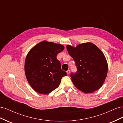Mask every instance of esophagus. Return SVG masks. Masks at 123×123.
<instances>
[{
	"instance_id": "34e87169",
	"label": "esophagus",
	"mask_w": 123,
	"mask_h": 123,
	"mask_svg": "<svg viewBox=\"0 0 123 123\" xmlns=\"http://www.w3.org/2000/svg\"><path fill=\"white\" fill-rule=\"evenodd\" d=\"M70 70H67V73L68 75H69V74H70Z\"/></svg>"
}]
</instances>
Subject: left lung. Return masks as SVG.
Masks as SVG:
<instances>
[{
	"instance_id": "obj_1",
	"label": "left lung",
	"mask_w": 123,
	"mask_h": 123,
	"mask_svg": "<svg viewBox=\"0 0 123 123\" xmlns=\"http://www.w3.org/2000/svg\"><path fill=\"white\" fill-rule=\"evenodd\" d=\"M77 68L76 73L71 74L74 86L85 93H92L102 87L107 76L108 65L104 54L91 43L80 44L74 48L67 46Z\"/></svg>"
}]
</instances>
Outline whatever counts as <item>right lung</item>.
Masks as SVG:
<instances>
[{
  "label": "right lung",
  "mask_w": 123,
  "mask_h": 123,
  "mask_svg": "<svg viewBox=\"0 0 123 123\" xmlns=\"http://www.w3.org/2000/svg\"><path fill=\"white\" fill-rule=\"evenodd\" d=\"M64 49L62 44L43 41L29 51L25 61V73L36 92L49 93L59 86L62 77L67 75L56 58Z\"/></svg>",
  "instance_id": "add662e5"
}]
</instances>
